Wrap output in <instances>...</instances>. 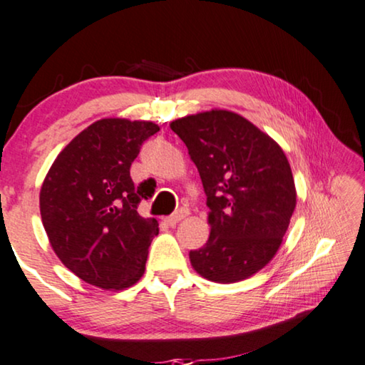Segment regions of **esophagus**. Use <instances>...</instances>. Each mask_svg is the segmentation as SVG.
<instances>
[{"mask_svg": "<svg viewBox=\"0 0 365 365\" xmlns=\"http://www.w3.org/2000/svg\"><path fill=\"white\" fill-rule=\"evenodd\" d=\"M187 217H188V208H178L175 213L170 215V217L167 218V223L170 225V227H175L178 222H182V220Z\"/></svg>", "mask_w": 365, "mask_h": 365, "instance_id": "1", "label": "esophagus"}]
</instances>
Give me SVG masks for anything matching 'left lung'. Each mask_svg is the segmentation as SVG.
Segmentation results:
<instances>
[{
    "instance_id": "8db88e82",
    "label": "left lung",
    "mask_w": 365,
    "mask_h": 365,
    "mask_svg": "<svg viewBox=\"0 0 365 365\" xmlns=\"http://www.w3.org/2000/svg\"><path fill=\"white\" fill-rule=\"evenodd\" d=\"M170 127L198 168L210 208V238L190 251V263L215 283L250 278L273 259L296 208L283 148L230 110L200 112Z\"/></svg>"
}]
</instances>
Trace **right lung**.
<instances>
[{"instance_id":"right-lung-1","label":"right lung","mask_w":365,"mask_h":365,"mask_svg":"<svg viewBox=\"0 0 365 365\" xmlns=\"http://www.w3.org/2000/svg\"><path fill=\"white\" fill-rule=\"evenodd\" d=\"M158 130L147 120H97L64 147L44 178L39 208L49 243L86 283L124 289L145 271L158 223L137 212L153 188L135 187L130 165Z\"/></svg>"}]
</instances>
